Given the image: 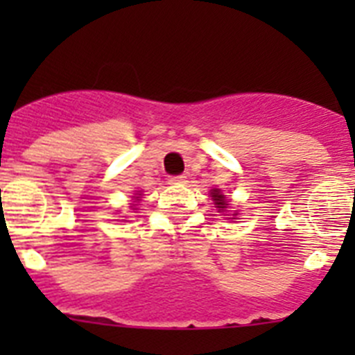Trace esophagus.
Masks as SVG:
<instances>
[{
    "instance_id": "esophagus-1",
    "label": "esophagus",
    "mask_w": 355,
    "mask_h": 355,
    "mask_svg": "<svg viewBox=\"0 0 355 355\" xmlns=\"http://www.w3.org/2000/svg\"><path fill=\"white\" fill-rule=\"evenodd\" d=\"M172 184H178V183H184V181H187V175H172L171 180Z\"/></svg>"
}]
</instances>
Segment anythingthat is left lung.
<instances>
[{"instance_id":"left-lung-1","label":"left lung","mask_w":355,"mask_h":355,"mask_svg":"<svg viewBox=\"0 0 355 355\" xmlns=\"http://www.w3.org/2000/svg\"><path fill=\"white\" fill-rule=\"evenodd\" d=\"M209 196H211L213 202H215V208H218V211H225V209H227L229 200L225 199V196L222 193L220 188H213L211 192H209ZM233 215H238V213H233Z\"/></svg>"}]
</instances>
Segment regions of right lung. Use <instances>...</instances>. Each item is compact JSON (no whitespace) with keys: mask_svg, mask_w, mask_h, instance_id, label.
<instances>
[{"mask_svg":"<svg viewBox=\"0 0 355 355\" xmlns=\"http://www.w3.org/2000/svg\"><path fill=\"white\" fill-rule=\"evenodd\" d=\"M139 196H140V193H139ZM135 200H140V197H135Z\"/></svg>","mask_w":355,"mask_h":355,"instance_id":"add662e5","label":"right lung"}]
</instances>
